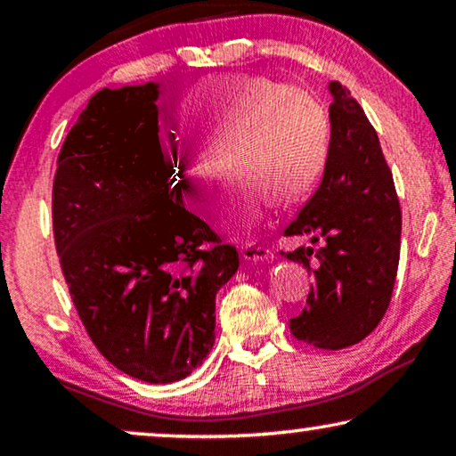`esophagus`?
<instances>
[{
    "label": "esophagus",
    "instance_id": "esophagus-1",
    "mask_svg": "<svg viewBox=\"0 0 456 456\" xmlns=\"http://www.w3.org/2000/svg\"><path fill=\"white\" fill-rule=\"evenodd\" d=\"M241 256L246 260H252V262H266V260H273L274 254L271 248L260 246V243H243Z\"/></svg>",
    "mask_w": 456,
    "mask_h": 456
}]
</instances>
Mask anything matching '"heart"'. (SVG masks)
Instances as JSON below:
<instances>
[{
    "mask_svg": "<svg viewBox=\"0 0 456 456\" xmlns=\"http://www.w3.org/2000/svg\"><path fill=\"white\" fill-rule=\"evenodd\" d=\"M185 126L197 140L171 138L167 169L183 204L210 210L221 165L237 179L229 188L223 227L249 235L265 221L268 198L299 196L322 169L326 118L307 91L258 76H223L204 82L183 102Z\"/></svg>",
    "mask_w": 456,
    "mask_h": 456,
    "instance_id": "1",
    "label": "heart"
}]
</instances>
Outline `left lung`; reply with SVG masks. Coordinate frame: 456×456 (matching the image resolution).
I'll return each instance as SVG.
<instances>
[{
    "mask_svg": "<svg viewBox=\"0 0 456 456\" xmlns=\"http://www.w3.org/2000/svg\"><path fill=\"white\" fill-rule=\"evenodd\" d=\"M330 144L318 190L283 235L320 248L281 252L314 274L291 335L318 349H345L380 324L401 256V207L380 140L347 88L330 82Z\"/></svg>",
    "mask_w": 456,
    "mask_h": 456,
    "instance_id": "1",
    "label": "left lung"
}]
</instances>
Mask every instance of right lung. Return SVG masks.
Wrapping results in <instances>:
<instances>
[{
    "label": "right lung",
    "mask_w": 456,
    "mask_h": 456,
    "mask_svg": "<svg viewBox=\"0 0 456 456\" xmlns=\"http://www.w3.org/2000/svg\"><path fill=\"white\" fill-rule=\"evenodd\" d=\"M159 85L102 88L63 140L53 237L74 307L124 374L182 380L215 343L235 246L175 204L159 142Z\"/></svg>",
    "instance_id": "right-lung-1"
}]
</instances>
